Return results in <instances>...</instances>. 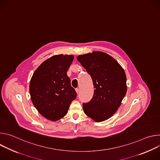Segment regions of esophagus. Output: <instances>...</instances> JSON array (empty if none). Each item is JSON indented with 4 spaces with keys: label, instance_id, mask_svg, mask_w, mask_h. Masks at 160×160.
<instances>
[{
    "label": "esophagus",
    "instance_id": "34e87169",
    "mask_svg": "<svg viewBox=\"0 0 160 160\" xmlns=\"http://www.w3.org/2000/svg\"><path fill=\"white\" fill-rule=\"evenodd\" d=\"M75 90H76V92H77V94H78L80 92V89L78 88H77Z\"/></svg>",
    "mask_w": 160,
    "mask_h": 160
}]
</instances>
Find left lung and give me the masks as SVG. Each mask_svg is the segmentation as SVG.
<instances>
[{
  "label": "left lung",
  "instance_id": "obj_1",
  "mask_svg": "<svg viewBox=\"0 0 160 160\" xmlns=\"http://www.w3.org/2000/svg\"><path fill=\"white\" fill-rule=\"evenodd\" d=\"M77 60L92 79L94 96L83 103L85 115L97 122L112 117L127 92V77L120 64L106 53L94 51L80 55Z\"/></svg>",
  "mask_w": 160,
  "mask_h": 160
}]
</instances>
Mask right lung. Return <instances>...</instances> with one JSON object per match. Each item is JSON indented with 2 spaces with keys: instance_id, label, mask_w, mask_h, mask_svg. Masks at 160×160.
<instances>
[{
  "instance_id": "1",
  "label": "right lung",
  "mask_w": 160,
  "mask_h": 160,
  "mask_svg": "<svg viewBox=\"0 0 160 160\" xmlns=\"http://www.w3.org/2000/svg\"><path fill=\"white\" fill-rule=\"evenodd\" d=\"M73 59V55L53 56L38 67L31 78L32 101L40 115L49 120L57 121L64 117L77 98L67 75Z\"/></svg>"
}]
</instances>
